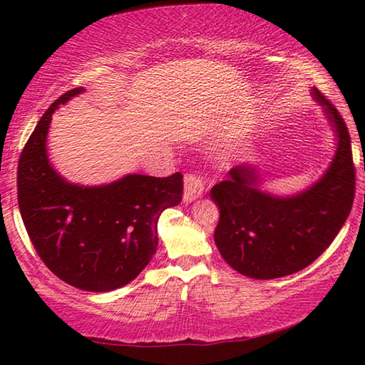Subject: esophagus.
I'll list each match as a JSON object with an SVG mask.
<instances>
[{"mask_svg":"<svg viewBox=\"0 0 365 365\" xmlns=\"http://www.w3.org/2000/svg\"><path fill=\"white\" fill-rule=\"evenodd\" d=\"M202 190H205V185H202V180L197 175L188 174L185 175L183 180V202H191L197 200L202 195Z\"/></svg>","mask_w":365,"mask_h":365,"instance_id":"obj_1","label":"esophagus"}]
</instances>
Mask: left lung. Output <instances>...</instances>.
I'll use <instances>...</instances> for the list:
<instances>
[{"label":"left lung","instance_id":"obj_1","mask_svg":"<svg viewBox=\"0 0 365 365\" xmlns=\"http://www.w3.org/2000/svg\"><path fill=\"white\" fill-rule=\"evenodd\" d=\"M333 133L335 154L316 182L293 195L261 190L256 163H243L214 185L211 200L220 211L214 242L224 261L256 280L292 275L312 264L341 230L354 200L351 138L336 108L311 88Z\"/></svg>","mask_w":365,"mask_h":365}]
</instances>
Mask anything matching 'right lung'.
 <instances>
[{
	"instance_id": "1",
	"label": "right lung",
	"mask_w": 365,
	"mask_h": 365,
	"mask_svg": "<svg viewBox=\"0 0 365 365\" xmlns=\"http://www.w3.org/2000/svg\"><path fill=\"white\" fill-rule=\"evenodd\" d=\"M54 101L30 135L17 169L24 225L46 267L85 292H113L137 279L158 250V220L182 201L180 172L170 177L127 174L103 185L72 183L48 156L51 117L82 95Z\"/></svg>"
}]
</instances>
